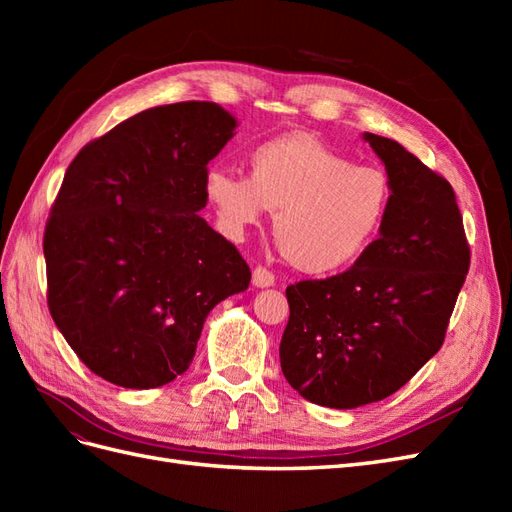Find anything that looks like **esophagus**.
<instances>
[{
    "label": "esophagus",
    "instance_id": "obj_1",
    "mask_svg": "<svg viewBox=\"0 0 512 512\" xmlns=\"http://www.w3.org/2000/svg\"><path fill=\"white\" fill-rule=\"evenodd\" d=\"M252 284L256 288H269L275 284V275L267 267H256L252 273Z\"/></svg>",
    "mask_w": 512,
    "mask_h": 512
}]
</instances>
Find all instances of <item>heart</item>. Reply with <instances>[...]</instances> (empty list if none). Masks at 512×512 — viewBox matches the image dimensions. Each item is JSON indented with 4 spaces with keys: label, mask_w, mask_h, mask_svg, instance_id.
<instances>
[{
    "label": "heart",
    "mask_w": 512,
    "mask_h": 512,
    "mask_svg": "<svg viewBox=\"0 0 512 512\" xmlns=\"http://www.w3.org/2000/svg\"><path fill=\"white\" fill-rule=\"evenodd\" d=\"M205 194L222 228L241 237L265 209L294 269L327 275L354 265L378 239L393 205V183L378 166L354 164L309 136H282L254 147L247 175L211 168Z\"/></svg>",
    "instance_id": "1"
}]
</instances>
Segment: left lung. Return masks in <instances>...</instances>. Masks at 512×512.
<instances>
[{"instance_id": "left-lung-1", "label": "left lung", "mask_w": 512, "mask_h": 512, "mask_svg": "<svg viewBox=\"0 0 512 512\" xmlns=\"http://www.w3.org/2000/svg\"><path fill=\"white\" fill-rule=\"evenodd\" d=\"M365 141L393 183L389 218L352 269L286 288L280 344L292 389L339 410L393 395L442 348L470 269L451 183L393 138Z\"/></svg>"}]
</instances>
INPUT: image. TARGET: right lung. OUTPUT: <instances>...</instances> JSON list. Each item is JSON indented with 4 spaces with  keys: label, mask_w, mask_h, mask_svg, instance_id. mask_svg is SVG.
<instances>
[{
    "label": "right lung",
    "mask_w": 512,
    "mask_h": 512,
    "mask_svg": "<svg viewBox=\"0 0 512 512\" xmlns=\"http://www.w3.org/2000/svg\"><path fill=\"white\" fill-rule=\"evenodd\" d=\"M237 121L213 102L153 106L70 162L44 228L46 303L96 376L156 389L190 367L211 309L250 267L198 211Z\"/></svg>",
    "instance_id": "obj_1"
}]
</instances>
